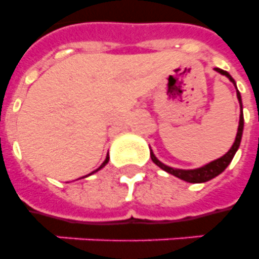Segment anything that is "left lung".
<instances>
[{"mask_svg": "<svg viewBox=\"0 0 259 259\" xmlns=\"http://www.w3.org/2000/svg\"><path fill=\"white\" fill-rule=\"evenodd\" d=\"M215 71H218L219 74L225 75L227 78L234 83L235 86V80L231 78V75L227 72V71H223L221 68H215ZM237 89V86H235ZM237 97L238 101H239V105H241V115H239V126H238V132H237V137H235V141H234L233 146L230 148V150L225 156H222L221 158L218 160H213L209 164L204 166H200V168H196V169H177V168H172V166H168L165 164H162L160 160H157V157L154 156L153 152L150 150V158L152 161L156 164L157 166H160L162 170L170 173L173 176L179 177L181 180L188 181V183H205V181L211 180L213 177H217L218 175H221L223 170L229 166V164L231 162V160L234 158L235 153H237L238 148L241 145V140H242V133H243V113H242V99H241V94L237 90Z\"/></svg>", "mask_w": 259, "mask_h": 259, "instance_id": "1", "label": "left lung"}]
</instances>
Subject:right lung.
Returning <instances> with one entry per match:
<instances>
[{
  "instance_id": "add662e5",
  "label": "right lung",
  "mask_w": 259,
  "mask_h": 259,
  "mask_svg": "<svg viewBox=\"0 0 259 259\" xmlns=\"http://www.w3.org/2000/svg\"><path fill=\"white\" fill-rule=\"evenodd\" d=\"M107 162H109V154L106 156V160H105V161H103V164H102V165L99 166L98 169H95V170H94V172H91V173H95V172H98V170H99V169H102V168H103V166H105L106 164H107ZM91 173H90V175H91Z\"/></svg>"
}]
</instances>
